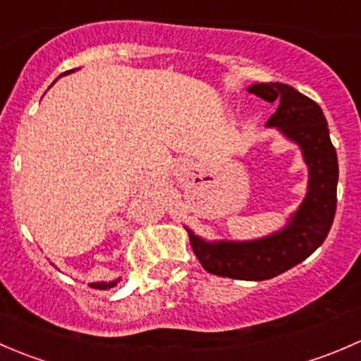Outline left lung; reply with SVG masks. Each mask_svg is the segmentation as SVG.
<instances>
[{"instance_id": "1", "label": "left lung", "mask_w": 361, "mask_h": 361, "mask_svg": "<svg viewBox=\"0 0 361 361\" xmlns=\"http://www.w3.org/2000/svg\"><path fill=\"white\" fill-rule=\"evenodd\" d=\"M248 92L278 104L265 126L278 129L300 148L309 171L305 197L285 227L264 238L207 241L190 228L188 234L194 253L207 272L243 281H264L304 262L323 245L336 216L338 164L329 123L314 101L279 82L255 83Z\"/></svg>"}]
</instances>
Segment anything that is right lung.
<instances>
[{"label": "right lung", "instance_id": "right-lung-1", "mask_svg": "<svg viewBox=\"0 0 361 361\" xmlns=\"http://www.w3.org/2000/svg\"><path fill=\"white\" fill-rule=\"evenodd\" d=\"M76 69H78V68H76ZM76 69H69V71L63 73V75H61V76H66V75H69V73H75ZM61 76H59V78H61ZM118 281H120V278H116V279H113V281H96V283H89V286H92V288H99V290H108V288H113V286H115Z\"/></svg>", "mask_w": 361, "mask_h": 361}]
</instances>
